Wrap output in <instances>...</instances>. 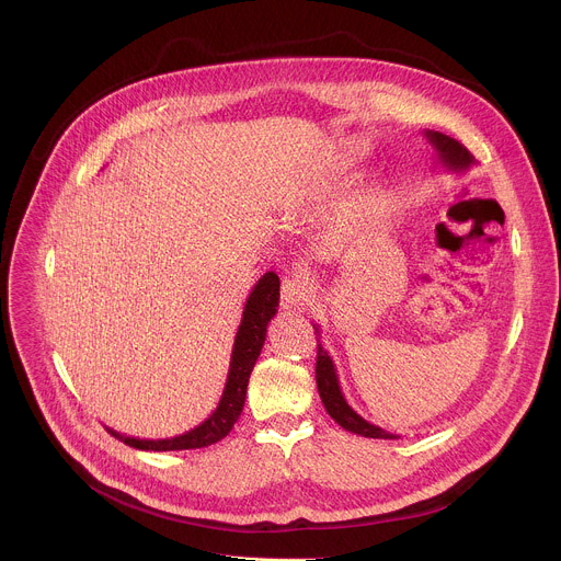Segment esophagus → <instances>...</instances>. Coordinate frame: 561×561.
Masks as SVG:
<instances>
[{
	"mask_svg": "<svg viewBox=\"0 0 561 561\" xmlns=\"http://www.w3.org/2000/svg\"><path fill=\"white\" fill-rule=\"evenodd\" d=\"M309 300V285L302 278H285L280 287V307L285 311L300 309Z\"/></svg>",
	"mask_w": 561,
	"mask_h": 561,
	"instance_id": "esophagus-1",
	"label": "esophagus"
}]
</instances>
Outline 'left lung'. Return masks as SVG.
Returning <instances> with one entry per match:
<instances>
[{
    "label": "left lung",
    "instance_id": "left-lung-1",
    "mask_svg": "<svg viewBox=\"0 0 561 561\" xmlns=\"http://www.w3.org/2000/svg\"><path fill=\"white\" fill-rule=\"evenodd\" d=\"M425 140L432 147V156L436 168L445 170V172H467L471 170L478 161L469 153V149L465 145H460L458 140L440 134V131H432L425 129L423 131ZM318 332V365H316V380H318V391H320L321 403L325 408V412L347 432L352 434H360L365 438H400L398 434H391L369 421H365L356 410H352V405L345 401L341 393V385H339V376L334 369L332 358L328 356V352L321 345L320 325H316Z\"/></svg>",
    "mask_w": 561,
    "mask_h": 561
}]
</instances>
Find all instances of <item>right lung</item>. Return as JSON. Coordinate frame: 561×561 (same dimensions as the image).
<instances>
[{"mask_svg":"<svg viewBox=\"0 0 561 561\" xmlns=\"http://www.w3.org/2000/svg\"><path fill=\"white\" fill-rule=\"evenodd\" d=\"M280 300V280L274 272H267L259 278V283L248 294V300L243 305L240 328L236 334L233 352H231V365L227 385L222 391V398L218 401L216 410L196 427L190 432H183L172 438H136L121 434L112 427H105L114 438L123 440L129 447L142 449V451H183V449H201L209 447L218 440H222L240 419L245 401L248 378L252 374V367L261 354V347L265 343L267 323L276 316V307Z\"/></svg>","mask_w":561,"mask_h":561,"instance_id":"add662e5","label":"right lung"}]
</instances>
